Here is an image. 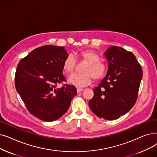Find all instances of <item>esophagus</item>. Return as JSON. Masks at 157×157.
I'll return each mask as SVG.
<instances>
[{"instance_id":"34e87169","label":"esophagus","mask_w":157,"mask_h":157,"mask_svg":"<svg viewBox=\"0 0 157 157\" xmlns=\"http://www.w3.org/2000/svg\"><path fill=\"white\" fill-rule=\"evenodd\" d=\"M83 91V88H77V92L79 93V92H81Z\"/></svg>"}]
</instances>
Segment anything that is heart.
<instances>
[{
    "label": "heart",
    "instance_id": "obj_1",
    "mask_svg": "<svg viewBox=\"0 0 157 157\" xmlns=\"http://www.w3.org/2000/svg\"><path fill=\"white\" fill-rule=\"evenodd\" d=\"M77 57L86 62L81 74H73L68 78L69 82L78 87L90 84L93 78L95 80L101 79L106 74V67L99 61L98 54L93 50L87 49L79 52ZM76 60L72 56H67L63 62V71L67 74L72 73L76 67Z\"/></svg>",
    "mask_w": 157,
    "mask_h": 157
}]
</instances>
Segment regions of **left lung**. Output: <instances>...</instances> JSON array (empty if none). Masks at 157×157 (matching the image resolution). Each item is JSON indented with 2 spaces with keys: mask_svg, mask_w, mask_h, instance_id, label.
<instances>
[{
  "mask_svg": "<svg viewBox=\"0 0 157 157\" xmlns=\"http://www.w3.org/2000/svg\"><path fill=\"white\" fill-rule=\"evenodd\" d=\"M104 55L108 63L107 74L94 88V97L88 105L98 117L111 121L126 114L134 106L142 71L134 54L122 47H110Z\"/></svg>",
  "mask_w": 157,
  "mask_h": 157,
  "instance_id": "8db88e82",
  "label": "left lung"
}]
</instances>
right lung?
<instances>
[{
  "label": "right lung",
  "mask_w": 157,
  "mask_h": 157,
  "mask_svg": "<svg viewBox=\"0 0 157 157\" xmlns=\"http://www.w3.org/2000/svg\"><path fill=\"white\" fill-rule=\"evenodd\" d=\"M69 56L65 47L44 45L20 61L15 87L28 111L46 122L58 119L68 110L77 94L74 85L57 86L66 81L63 62Z\"/></svg>",
  "instance_id": "right-lung-1"
}]
</instances>
